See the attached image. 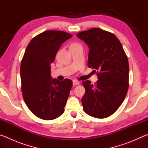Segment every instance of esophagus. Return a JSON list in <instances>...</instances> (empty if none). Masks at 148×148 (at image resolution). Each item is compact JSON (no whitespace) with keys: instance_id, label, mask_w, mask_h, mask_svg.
<instances>
[{"instance_id":"obj_1","label":"esophagus","mask_w":148,"mask_h":148,"mask_svg":"<svg viewBox=\"0 0 148 148\" xmlns=\"http://www.w3.org/2000/svg\"><path fill=\"white\" fill-rule=\"evenodd\" d=\"M79 82L78 81H76V80H74L73 81V86H77V85H79Z\"/></svg>"}]
</instances>
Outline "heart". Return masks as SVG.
<instances>
[{
	"label": "heart",
	"mask_w": 148,
	"mask_h": 148,
	"mask_svg": "<svg viewBox=\"0 0 148 148\" xmlns=\"http://www.w3.org/2000/svg\"><path fill=\"white\" fill-rule=\"evenodd\" d=\"M80 46L79 44H77V43H74V44H72L71 45V46Z\"/></svg>",
	"instance_id": "obj_1"
}]
</instances>
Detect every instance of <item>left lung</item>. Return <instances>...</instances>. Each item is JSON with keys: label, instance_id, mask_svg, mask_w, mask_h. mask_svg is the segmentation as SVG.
Segmentation results:
<instances>
[{"label": "left lung", "instance_id": "1", "mask_svg": "<svg viewBox=\"0 0 148 148\" xmlns=\"http://www.w3.org/2000/svg\"><path fill=\"white\" fill-rule=\"evenodd\" d=\"M76 36L88 45L87 65L95 69V84L82 82L86 92L82 99L84 112L105 118L119 108L129 88V62L121 42L112 32L99 28L80 32Z\"/></svg>", "mask_w": 148, "mask_h": 148}]
</instances>
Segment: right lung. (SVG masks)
I'll return each mask as SVG.
<instances>
[{
  "instance_id": "add662e5",
  "label": "right lung",
  "mask_w": 148,
  "mask_h": 148,
  "mask_svg": "<svg viewBox=\"0 0 148 148\" xmlns=\"http://www.w3.org/2000/svg\"><path fill=\"white\" fill-rule=\"evenodd\" d=\"M72 35L47 31L32 38L21 62V91L24 101L35 116L51 120L63 114L72 82L52 79L51 64L62 43Z\"/></svg>"
}]
</instances>
